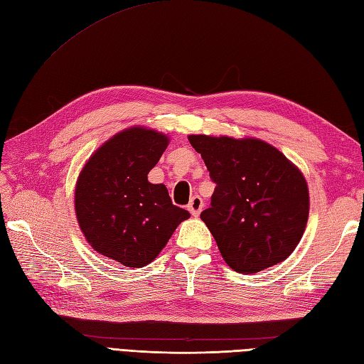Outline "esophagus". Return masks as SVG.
Listing matches in <instances>:
<instances>
[{
	"instance_id": "obj_1",
	"label": "esophagus",
	"mask_w": 364,
	"mask_h": 364,
	"mask_svg": "<svg viewBox=\"0 0 364 364\" xmlns=\"http://www.w3.org/2000/svg\"><path fill=\"white\" fill-rule=\"evenodd\" d=\"M203 206H204L203 200L198 197V195H195V197H192L191 203L188 204V209H189V212L192 213L193 217H198L200 212L203 210Z\"/></svg>"
}]
</instances>
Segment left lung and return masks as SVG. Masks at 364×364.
I'll list each match as a JSON object with an SVG mask.
<instances>
[{
	"label": "left lung",
	"instance_id": "1",
	"mask_svg": "<svg viewBox=\"0 0 364 364\" xmlns=\"http://www.w3.org/2000/svg\"><path fill=\"white\" fill-rule=\"evenodd\" d=\"M217 184L201 212L221 257L240 274L284 262L300 243L309 215L303 173L262 139L189 135Z\"/></svg>",
	"mask_w": 364,
	"mask_h": 364
}]
</instances>
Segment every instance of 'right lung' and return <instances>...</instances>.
I'll list each match as a JSON object with an SVG mask.
<instances>
[{"mask_svg":"<svg viewBox=\"0 0 364 364\" xmlns=\"http://www.w3.org/2000/svg\"><path fill=\"white\" fill-rule=\"evenodd\" d=\"M167 144L164 134L130 127L112 136L82 167L75 212L80 229L98 254L127 267H143L191 217L175 206L164 184L147 181Z\"/></svg>","mask_w":364,"mask_h":364,"instance_id":"add662e5","label":"right lung"}]
</instances>
